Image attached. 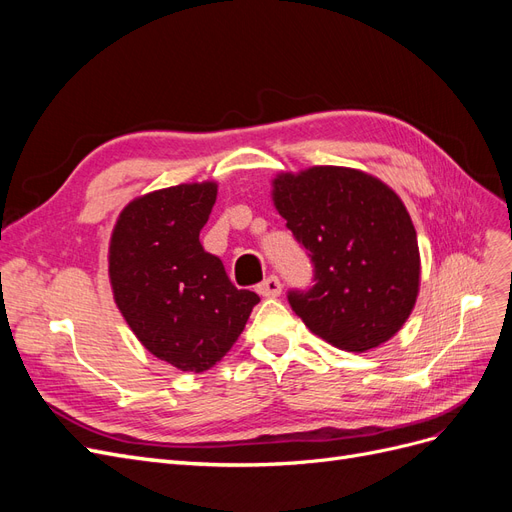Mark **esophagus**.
<instances>
[{
    "label": "esophagus",
    "mask_w": 512,
    "mask_h": 512,
    "mask_svg": "<svg viewBox=\"0 0 512 512\" xmlns=\"http://www.w3.org/2000/svg\"><path fill=\"white\" fill-rule=\"evenodd\" d=\"M258 294L260 297H267V299H273V297H280V292H282V284H280V280H277L275 275H271V277H267L265 282L262 284H258Z\"/></svg>",
    "instance_id": "obj_1"
}]
</instances>
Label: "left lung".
<instances>
[{
    "label": "left lung",
    "mask_w": 512,
    "mask_h": 512,
    "mask_svg": "<svg viewBox=\"0 0 512 512\" xmlns=\"http://www.w3.org/2000/svg\"><path fill=\"white\" fill-rule=\"evenodd\" d=\"M271 198L316 267L312 290L288 294L294 314L339 350L367 352L389 342L421 288V254L404 200L348 166L275 175Z\"/></svg>",
    "instance_id": "obj_1"
}]
</instances>
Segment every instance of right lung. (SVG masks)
<instances>
[{"label":"right lung","instance_id":"obj_1","mask_svg":"<svg viewBox=\"0 0 512 512\" xmlns=\"http://www.w3.org/2000/svg\"><path fill=\"white\" fill-rule=\"evenodd\" d=\"M215 198V181L136 196L108 243V280L128 327L153 356L192 374L224 359L260 301L232 286L222 260L198 241Z\"/></svg>","mask_w":512,"mask_h":512}]
</instances>
